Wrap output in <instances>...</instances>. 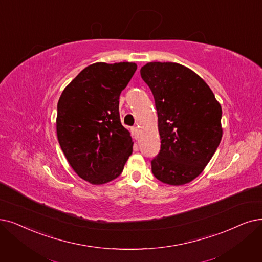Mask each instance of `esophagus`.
Here are the masks:
<instances>
[{
    "instance_id": "obj_1",
    "label": "esophagus",
    "mask_w": 262,
    "mask_h": 262,
    "mask_svg": "<svg viewBox=\"0 0 262 262\" xmlns=\"http://www.w3.org/2000/svg\"><path fill=\"white\" fill-rule=\"evenodd\" d=\"M131 131H132V134H133L134 139H135V140L139 139V129H138L137 127H133V128L131 129Z\"/></svg>"
}]
</instances>
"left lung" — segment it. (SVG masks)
I'll return each instance as SVG.
<instances>
[{"instance_id":"8db88e82","label":"left lung","mask_w":262,"mask_h":262,"mask_svg":"<svg viewBox=\"0 0 262 262\" xmlns=\"http://www.w3.org/2000/svg\"><path fill=\"white\" fill-rule=\"evenodd\" d=\"M158 114L161 148L151 160L157 180L181 186L200 175L223 137L222 106L207 83L174 62H149L141 69Z\"/></svg>"}]
</instances>
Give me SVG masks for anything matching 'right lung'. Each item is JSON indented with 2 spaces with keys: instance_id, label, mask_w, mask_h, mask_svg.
I'll list each match as a JSON object with an SVG mask.
<instances>
[{
  "instance_id": "add662e5",
  "label": "right lung",
  "mask_w": 262,
  "mask_h": 262,
  "mask_svg": "<svg viewBox=\"0 0 262 262\" xmlns=\"http://www.w3.org/2000/svg\"><path fill=\"white\" fill-rule=\"evenodd\" d=\"M133 62H97L62 92L57 137L72 169L92 185L118 177L132 154V138L119 116V96L137 71Z\"/></svg>"
}]
</instances>
